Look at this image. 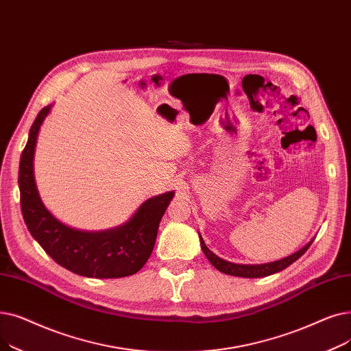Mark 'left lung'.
<instances>
[{
  "mask_svg": "<svg viewBox=\"0 0 351 351\" xmlns=\"http://www.w3.org/2000/svg\"><path fill=\"white\" fill-rule=\"evenodd\" d=\"M314 239H311V241H308L303 248H300L298 252H295L294 254L281 258L273 263H265V264H236V263H230L226 261L223 258H220L219 256H215L213 252H210L208 247L206 245L204 240L199 236V244H202L203 252L206 254V257L208 258V261L215 267L217 270L228 274V276H237V277H247V278H257V277H265V276H271L274 273H278L281 270L287 269L290 264H293L295 260H298L302 257L307 248L311 245Z\"/></svg>",
  "mask_w": 351,
  "mask_h": 351,
  "instance_id": "1",
  "label": "left lung"
}]
</instances>
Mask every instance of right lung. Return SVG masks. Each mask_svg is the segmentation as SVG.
Listing matches in <instances>:
<instances>
[{
	"label": "right lung",
	"mask_w": 351,
	"mask_h": 351,
	"mask_svg": "<svg viewBox=\"0 0 351 351\" xmlns=\"http://www.w3.org/2000/svg\"><path fill=\"white\" fill-rule=\"evenodd\" d=\"M49 110L51 106L44 107L32 123L20 160V203L28 231L49 257L75 274L94 278L136 274L152 256L161 217L174 191L148 198L127 223L115 228L81 231L62 224L44 207L32 170L38 130Z\"/></svg>",
	"instance_id": "add662e5"
}]
</instances>
